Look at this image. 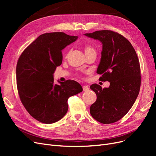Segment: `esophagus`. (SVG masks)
Returning a JSON list of instances; mask_svg holds the SVG:
<instances>
[{
    "label": "esophagus",
    "mask_w": 156,
    "mask_h": 156,
    "mask_svg": "<svg viewBox=\"0 0 156 156\" xmlns=\"http://www.w3.org/2000/svg\"><path fill=\"white\" fill-rule=\"evenodd\" d=\"M83 91H88L89 90V87H88V86L84 85V86H83Z\"/></svg>",
    "instance_id": "obj_1"
}]
</instances>
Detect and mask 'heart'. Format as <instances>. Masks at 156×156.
Instances as JSON below:
<instances>
[{
	"label": "heart",
	"mask_w": 156,
	"mask_h": 156,
	"mask_svg": "<svg viewBox=\"0 0 156 156\" xmlns=\"http://www.w3.org/2000/svg\"><path fill=\"white\" fill-rule=\"evenodd\" d=\"M84 51L85 55L92 53H96L95 49H94L91 45H89V44L85 45L84 46Z\"/></svg>",
	"instance_id": "b5f03b06"
}]
</instances>
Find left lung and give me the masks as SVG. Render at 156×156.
<instances>
[{"instance_id": "8db88e82", "label": "left lung", "mask_w": 156, "mask_h": 156, "mask_svg": "<svg viewBox=\"0 0 156 156\" xmlns=\"http://www.w3.org/2000/svg\"><path fill=\"white\" fill-rule=\"evenodd\" d=\"M102 44L97 73L100 79L110 86L102 88L97 84L90 86L97 100L90 106L92 116L102 124H112L124 116L137 98L141 76L139 60L130 42L112 30H98L84 34Z\"/></svg>"}]
</instances>
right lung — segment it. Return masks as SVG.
Returning <instances> with one entry per match:
<instances>
[{"mask_svg":"<svg viewBox=\"0 0 156 156\" xmlns=\"http://www.w3.org/2000/svg\"><path fill=\"white\" fill-rule=\"evenodd\" d=\"M77 36L64 32L39 36L23 52L16 67L17 90L29 114L41 123L53 124L65 116L68 100L83 91L73 80L55 84L53 73L62 62V50Z\"/></svg>","mask_w":156,"mask_h":156,"instance_id":"add662e5","label":"right lung"}]
</instances>
